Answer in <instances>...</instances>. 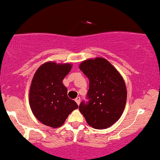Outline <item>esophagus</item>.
Here are the masks:
<instances>
[{
	"mask_svg": "<svg viewBox=\"0 0 160 160\" xmlns=\"http://www.w3.org/2000/svg\"><path fill=\"white\" fill-rule=\"evenodd\" d=\"M80 100H81V98H79V97H77V98L75 99V101L76 102L77 104L79 105V104H80Z\"/></svg>",
	"mask_w": 160,
	"mask_h": 160,
	"instance_id": "34e87169",
	"label": "esophagus"
}]
</instances>
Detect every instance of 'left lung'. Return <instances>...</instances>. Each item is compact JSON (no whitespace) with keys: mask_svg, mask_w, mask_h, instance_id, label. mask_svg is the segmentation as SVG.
<instances>
[{"mask_svg":"<svg viewBox=\"0 0 160 160\" xmlns=\"http://www.w3.org/2000/svg\"><path fill=\"white\" fill-rule=\"evenodd\" d=\"M79 69L89 79L87 104L82 102L81 112L87 123L96 129L112 126L122 115L126 104V83L118 70L104 58L83 61Z\"/></svg>","mask_w":160,"mask_h":160,"instance_id":"obj_1","label":"left lung"}]
</instances>
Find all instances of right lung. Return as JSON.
<instances>
[{
  "mask_svg": "<svg viewBox=\"0 0 160 160\" xmlns=\"http://www.w3.org/2000/svg\"><path fill=\"white\" fill-rule=\"evenodd\" d=\"M72 68L71 63L48 62L34 73L29 91V105L39 122L52 128L64 124L67 117L78 105L67 95L65 77Z\"/></svg>",
  "mask_w": 160,
  "mask_h": 160,
  "instance_id": "1",
  "label": "right lung"
}]
</instances>
